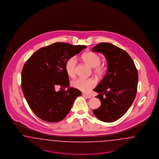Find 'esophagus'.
Wrapping results in <instances>:
<instances>
[{"mask_svg":"<svg viewBox=\"0 0 159 159\" xmlns=\"http://www.w3.org/2000/svg\"><path fill=\"white\" fill-rule=\"evenodd\" d=\"M82 95H83V96L84 97H86V98H90L92 97L91 96H90V95H88V94H85V93H83V94H82Z\"/></svg>","mask_w":159,"mask_h":159,"instance_id":"1","label":"esophagus"}]
</instances>
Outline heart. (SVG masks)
<instances>
[{"label":"heart","instance_id":"obj_1","mask_svg":"<svg viewBox=\"0 0 159 159\" xmlns=\"http://www.w3.org/2000/svg\"><path fill=\"white\" fill-rule=\"evenodd\" d=\"M83 61L93 67V72L97 77L102 76L106 72L105 66L101 65V58L97 53L91 51L83 53L82 56ZM77 64L76 58L72 57L69 58L65 63V70L67 75L71 77H74L76 75V67ZM96 84V80L92 78L82 79L78 78L73 80L71 84L73 87L83 92L89 91Z\"/></svg>","mask_w":159,"mask_h":159}]
</instances>
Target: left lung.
<instances>
[{"label":"left lung","mask_w":159,"mask_h":159,"mask_svg":"<svg viewBox=\"0 0 159 159\" xmlns=\"http://www.w3.org/2000/svg\"><path fill=\"white\" fill-rule=\"evenodd\" d=\"M92 51L102 53L107 62V73L93 90L101 103L93 114L100 120L112 122L124 116L134 101L138 73L129 54L112 43H99Z\"/></svg>","instance_id":"8db88e82"}]
</instances>
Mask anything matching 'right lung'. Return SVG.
Masks as SVG:
<instances>
[{
  "instance_id": "right-lung-1",
  "label": "right lung",
  "mask_w": 159,
  "mask_h": 159,
  "mask_svg": "<svg viewBox=\"0 0 159 159\" xmlns=\"http://www.w3.org/2000/svg\"><path fill=\"white\" fill-rule=\"evenodd\" d=\"M86 48V45L55 43L39 49L24 63L22 91L31 110L41 120L49 122L62 120L75 100L82 94L79 90L69 86L65 66L69 58ZM57 86L61 87V91H56Z\"/></svg>"
}]
</instances>
